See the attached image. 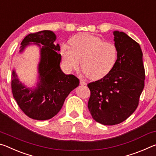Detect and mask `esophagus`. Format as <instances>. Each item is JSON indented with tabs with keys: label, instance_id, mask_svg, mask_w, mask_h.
Wrapping results in <instances>:
<instances>
[{
	"label": "esophagus",
	"instance_id": "esophagus-1",
	"mask_svg": "<svg viewBox=\"0 0 156 156\" xmlns=\"http://www.w3.org/2000/svg\"><path fill=\"white\" fill-rule=\"evenodd\" d=\"M80 84H81V85H85L87 83H85V81H84L83 80H80Z\"/></svg>",
	"mask_w": 156,
	"mask_h": 156
}]
</instances>
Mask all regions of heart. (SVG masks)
<instances>
[{
	"label": "heart",
	"instance_id": "obj_1",
	"mask_svg": "<svg viewBox=\"0 0 156 156\" xmlns=\"http://www.w3.org/2000/svg\"><path fill=\"white\" fill-rule=\"evenodd\" d=\"M70 47H60L62 63L66 69L76 70L79 65L87 77L98 80L112 72L118 59V49L112 42L101 38L83 34L70 39Z\"/></svg>",
	"mask_w": 156,
	"mask_h": 156
}]
</instances>
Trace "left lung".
<instances>
[{
  "instance_id": "1",
  "label": "left lung",
  "mask_w": 156,
  "mask_h": 156,
  "mask_svg": "<svg viewBox=\"0 0 156 156\" xmlns=\"http://www.w3.org/2000/svg\"><path fill=\"white\" fill-rule=\"evenodd\" d=\"M118 59L109 74L87 84L91 95L88 109L92 118L104 125L122 122L139 104L145 72L140 44L125 33L115 31Z\"/></svg>"
}]
</instances>
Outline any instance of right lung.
Wrapping results in <instances>:
<instances>
[{"label": "right lung", "mask_w": 156, "mask_h": 156, "mask_svg": "<svg viewBox=\"0 0 156 156\" xmlns=\"http://www.w3.org/2000/svg\"><path fill=\"white\" fill-rule=\"evenodd\" d=\"M56 35L51 31L44 30L28 34L21 43L22 51L29 43L43 44L39 64V80L34 89L25 88L18 81L13 71L12 90L13 96L26 115L38 120L51 119L61 109L65 98L79 85L74 75H66L60 68L61 55L59 44L55 45Z\"/></svg>", "instance_id": "add662e5"}]
</instances>
